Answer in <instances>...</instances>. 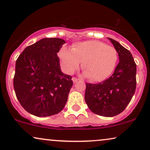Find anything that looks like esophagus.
I'll return each instance as SVG.
<instances>
[{"mask_svg":"<svg viewBox=\"0 0 150 150\" xmlns=\"http://www.w3.org/2000/svg\"><path fill=\"white\" fill-rule=\"evenodd\" d=\"M78 81H79V79H76V78H75V77L72 78V81L74 82V83H76Z\"/></svg>","mask_w":150,"mask_h":150,"instance_id":"34e87169","label":"esophagus"}]
</instances>
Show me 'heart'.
<instances>
[{"label":"heart","mask_w":150,"mask_h":150,"mask_svg":"<svg viewBox=\"0 0 150 150\" xmlns=\"http://www.w3.org/2000/svg\"><path fill=\"white\" fill-rule=\"evenodd\" d=\"M61 66L71 74L81 67L85 76L98 82L107 79L115 68L118 52L114 47L98 40H89L74 44L71 50L63 48L59 52Z\"/></svg>","instance_id":"heart-1"}]
</instances>
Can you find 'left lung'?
I'll return each mask as SVG.
<instances>
[{"label":"left lung","mask_w":150,"mask_h":150,"mask_svg":"<svg viewBox=\"0 0 150 150\" xmlns=\"http://www.w3.org/2000/svg\"><path fill=\"white\" fill-rule=\"evenodd\" d=\"M118 52L120 62L112 76L98 84L86 83L85 100L93 113L113 117L124 111L136 89L137 65L130 51L108 38Z\"/></svg>","instance_id":"obj_1"}]
</instances>
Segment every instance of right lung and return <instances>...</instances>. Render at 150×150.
Here are the masks:
<instances>
[{
	"label": "right lung",
	"mask_w": 150,
	"mask_h": 150,
	"mask_svg": "<svg viewBox=\"0 0 150 150\" xmlns=\"http://www.w3.org/2000/svg\"><path fill=\"white\" fill-rule=\"evenodd\" d=\"M63 44L60 38H44L26 47L16 60L14 91L21 106L33 115H56L67 101L73 82L61 72L57 57Z\"/></svg>",
	"instance_id": "obj_1"
}]
</instances>
